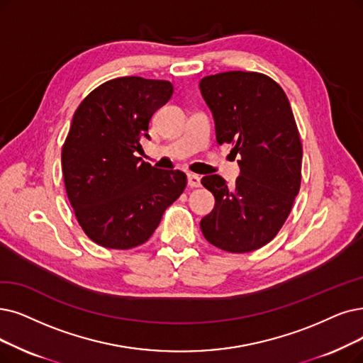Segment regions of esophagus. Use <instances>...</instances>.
<instances>
[{
  "mask_svg": "<svg viewBox=\"0 0 363 363\" xmlns=\"http://www.w3.org/2000/svg\"><path fill=\"white\" fill-rule=\"evenodd\" d=\"M187 184H189L191 187H199L201 186V179L196 176V174L189 172V174H187Z\"/></svg>",
  "mask_w": 363,
  "mask_h": 363,
  "instance_id": "esophagus-1",
  "label": "esophagus"
}]
</instances>
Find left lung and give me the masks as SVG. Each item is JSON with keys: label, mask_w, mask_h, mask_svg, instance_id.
<instances>
[{"label": "left lung", "mask_w": 363, "mask_h": 363, "mask_svg": "<svg viewBox=\"0 0 363 363\" xmlns=\"http://www.w3.org/2000/svg\"><path fill=\"white\" fill-rule=\"evenodd\" d=\"M216 140L234 144L240 176L232 187L213 174L202 186L214 208L199 223L206 240L230 253L268 244L292 210L301 186L302 144L284 91L260 72L228 71L199 82Z\"/></svg>", "instance_id": "8db88e82"}]
</instances>
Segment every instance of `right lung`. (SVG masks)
<instances>
[{"label":"right lung","instance_id":"obj_1","mask_svg":"<svg viewBox=\"0 0 363 363\" xmlns=\"http://www.w3.org/2000/svg\"><path fill=\"white\" fill-rule=\"evenodd\" d=\"M167 80L119 77L86 96L62 147V174L84 234L107 249L146 242L184 191L186 174L159 169L137 156L150 140L153 113L168 103Z\"/></svg>","mask_w":363,"mask_h":363}]
</instances>
